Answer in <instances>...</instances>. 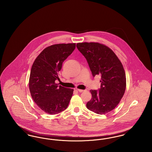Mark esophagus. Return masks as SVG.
<instances>
[{"label": "esophagus", "mask_w": 152, "mask_h": 152, "mask_svg": "<svg viewBox=\"0 0 152 152\" xmlns=\"http://www.w3.org/2000/svg\"><path fill=\"white\" fill-rule=\"evenodd\" d=\"M77 91H79V92H83L84 91V90H83V89H77Z\"/></svg>", "instance_id": "34e87169"}]
</instances>
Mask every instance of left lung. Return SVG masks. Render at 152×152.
<instances>
[{
    "instance_id": "left-lung-1",
    "label": "left lung",
    "mask_w": 152,
    "mask_h": 152,
    "mask_svg": "<svg viewBox=\"0 0 152 152\" xmlns=\"http://www.w3.org/2000/svg\"><path fill=\"white\" fill-rule=\"evenodd\" d=\"M86 58L93 76H101V86L91 90L92 99L87 108L97 114H106L115 108L124 96L126 76L123 65L113 51L99 43L76 44Z\"/></svg>"
}]
</instances>
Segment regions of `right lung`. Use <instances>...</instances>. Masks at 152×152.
Here are the masks:
<instances>
[{"label":"right lung","mask_w":152,"mask_h":152,"mask_svg":"<svg viewBox=\"0 0 152 152\" xmlns=\"http://www.w3.org/2000/svg\"><path fill=\"white\" fill-rule=\"evenodd\" d=\"M76 44H58L45 48L32 66L29 80L31 96L37 106L47 113L56 115L67 108L73 89L58 86V73Z\"/></svg>","instance_id":"obj_1"}]
</instances>
